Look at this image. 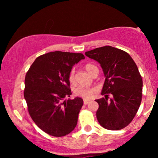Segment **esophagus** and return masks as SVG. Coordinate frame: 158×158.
Returning <instances> with one entry per match:
<instances>
[{
    "label": "esophagus",
    "instance_id": "esophagus-1",
    "mask_svg": "<svg viewBox=\"0 0 158 158\" xmlns=\"http://www.w3.org/2000/svg\"><path fill=\"white\" fill-rule=\"evenodd\" d=\"M88 103H89V101L87 100V99H84V100H83V103H84V104L87 105Z\"/></svg>",
    "mask_w": 158,
    "mask_h": 158
}]
</instances>
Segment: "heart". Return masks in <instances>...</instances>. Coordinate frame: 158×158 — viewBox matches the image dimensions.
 <instances>
[{
  "mask_svg": "<svg viewBox=\"0 0 158 158\" xmlns=\"http://www.w3.org/2000/svg\"><path fill=\"white\" fill-rule=\"evenodd\" d=\"M95 68H96V66L94 64L88 63L85 65V70L88 71V73L89 74L91 75L92 71ZM74 77H75V70H73L70 71V74H69V81L71 83H73L74 81ZM96 92V88H88V87H84V86L78 85L77 87L74 88V93L77 96L82 97L84 98H91L93 96H94L95 93Z\"/></svg>",
  "mask_w": 158,
  "mask_h": 158,
  "instance_id": "1",
  "label": "heart"
}]
</instances>
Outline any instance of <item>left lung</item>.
Listing matches in <instances>:
<instances>
[{
  "label": "left lung",
  "instance_id": "obj_1",
  "mask_svg": "<svg viewBox=\"0 0 158 158\" xmlns=\"http://www.w3.org/2000/svg\"><path fill=\"white\" fill-rule=\"evenodd\" d=\"M85 55L100 64L106 77L101 95L97 99L96 117L103 128L120 130L135 117L142 101V79L137 64L126 52L105 46L86 52ZM108 93L113 98L107 99Z\"/></svg>",
  "mask_w": 158,
  "mask_h": 158
}]
</instances>
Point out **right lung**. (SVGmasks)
Instances as JSON below:
<instances>
[{"mask_svg": "<svg viewBox=\"0 0 158 158\" xmlns=\"http://www.w3.org/2000/svg\"><path fill=\"white\" fill-rule=\"evenodd\" d=\"M85 57L81 53L55 51L34 60L25 77L23 92L32 120L44 132L63 137L76 127L83 105L81 98L70 97L69 74Z\"/></svg>", "mask_w": 158, "mask_h": 158, "instance_id": "right-lung-1", "label": "right lung"}]
</instances>
